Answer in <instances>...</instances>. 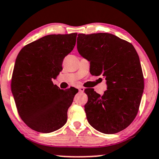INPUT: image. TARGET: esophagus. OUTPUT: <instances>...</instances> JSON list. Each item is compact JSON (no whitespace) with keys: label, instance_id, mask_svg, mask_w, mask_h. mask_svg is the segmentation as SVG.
<instances>
[{"label":"esophagus","instance_id":"obj_1","mask_svg":"<svg viewBox=\"0 0 159 159\" xmlns=\"http://www.w3.org/2000/svg\"><path fill=\"white\" fill-rule=\"evenodd\" d=\"M84 89H85V88L83 87V86H80L79 87V91L81 92H83L84 91Z\"/></svg>","mask_w":159,"mask_h":159}]
</instances>
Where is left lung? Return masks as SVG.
Returning <instances> with one entry per match:
<instances>
[{
    "mask_svg": "<svg viewBox=\"0 0 159 159\" xmlns=\"http://www.w3.org/2000/svg\"><path fill=\"white\" fill-rule=\"evenodd\" d=\"M77 48L90 62L92 75L106 78L103 95L86 89L84 106L88 122L106 134L124 130L135 119L144 91L139 57L132 44L108 33L79 34Z\"/></svg>",
    "mask_w": 159,
    "mask_h": 159,
    "instance_id": "obj_1",
    "label": "left lung"
}]
</instances>
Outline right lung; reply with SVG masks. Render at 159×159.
I'll use <instances>...</instances> for the list:
<instances>
[{"instance_id":"1","label":"right lung","mask_w":159,"mask_h":159,"mask_svg":"<svg viewBox=\"0 0 159 159\" xmlns=\"http://www.w3.org/2000/svg\"><path fill=\"white\" fill-rule=\"evenodd\" d=\"M77 34H51L28 44L18 53L11 92L20 116L31 129L51 133L67 122V110L78 92L54 85L62 62L73 50Z\"/></svg>"}]
</instances>
